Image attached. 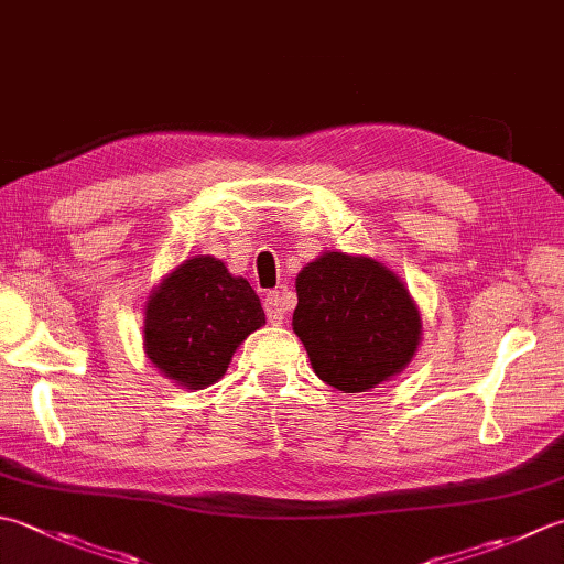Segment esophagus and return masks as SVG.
<instances>
[{
    "mask_svg": "<svg viewBox=\"0 0 564 564\" xmlns=\"http://www.w3.org/2000/svg\"><path fill=\"white\" fill-rule=\"evenodd\" d=\"M263 311H267V317L271 325H281L283 323V315H285V301L279 291L269 293L263 297Z\"/></svg>",
    "mask_w": 564,
    "mask_h": 564,
    "instance_id": "1",
    "label": "esophagus"
}]
</instances>
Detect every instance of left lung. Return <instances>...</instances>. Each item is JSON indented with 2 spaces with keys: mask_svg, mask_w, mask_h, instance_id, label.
<instances>
[{
  "mask_svg": "<svg viewBox=\"0 0 564 564\" xmlns=\"http://www.w3.org/2000/svg\"><path fill=\"white\" fill-rule=\"evenodd\" d=\"M295 293L293 333L325 383L364 393L413 361L421 311L401 275L381 261L323 251L297 273Z\"/></svg>",
  "mask_w": 564,
  "mask_h": 564,
  "instance_id": "obj_1",
  "label": "left lung"
}]
</instances>
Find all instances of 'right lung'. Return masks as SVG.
<instances>
[{
	"mask_svg": "<svg viewBox=\"0 0 564 564\" xmlns=\"http://www.w3.org/2000/svg\"><path fill=\"white\" fill-rule=\"evenodd\" d=\"M267 325L259 295L223 261L197 253L143 303V351L163 377L200 391L225 377L237 347Z\"/></svg>",
	"mask_w": 564,
	"mask_h": 564,
	"instance_id": "obj_1",
	"label": "right lung"
}]
</instances>
